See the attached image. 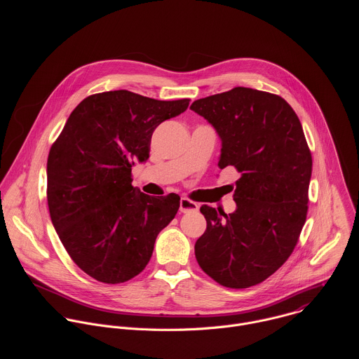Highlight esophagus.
I'll use <instances>...</instances> for the list:
<instances>
[{"label": "esophagus", "instance_id": "1", "mask_svg": "<svg viewBox=\"0 0 359 359\" xmlns=\"http://www.w3.org/2000/svg\"><path fill=\"white\" fill-rule=\"evenodd\" d=\"M198 210V204L186 198V197H182L180 198V212L182 213H189V212H196Z\"/></svg>", "mask_w": 359, "mask_h": 359}]
</instances>
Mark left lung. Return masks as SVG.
I'll list each match as a JSON object with an SVG mask.
<instances>
[{"instance_id":"left-lung-1","label":"left lung","mask_w":359,"mask_h":359,"mask_svg":"<svg viewBox=\"0 0 359 359\" xmlns=\"http://www.w3.org/2000/svg\"><path fill=\"white\" fill-rule=\"evenodd\" d=\"M190 109L222 140L219 168L240 173L236 210L204 206L208 227L194 244L201 270L229 288H247L290 257L309 210L311 153L301 122L273 93L237 86L194 100Z\"/></svg>"}]
</instances>
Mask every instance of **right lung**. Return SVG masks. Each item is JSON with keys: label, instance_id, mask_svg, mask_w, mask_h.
Listing matches in <instances>:
<instances>
[{"label": "right lung", "instance_id": "1", "mask_svg": "<svg viewBox=\"0 0 359 359\" xmlns=\"http://www.w3.org/2000/svg\"><path fill=\"white\" fill-rule=\"evenodd\" d=\"M189 99L158 100L129 90L85 97L69 115L46 163L48 208L75 264L119 284L149 263L158 234L180 197H153L132 186V168L149 159L153 130L179 116Z\"/></svg>", "mask_w": 359, "mask_h": 359}]
</instances>
